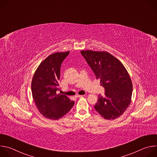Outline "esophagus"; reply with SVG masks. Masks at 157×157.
<instances>
[{
	"mask_svg": "<svg viewBox=\"0 0 157 157\" xmlns=\"http://www.w3.org/2000/svg\"><path fill=\"white\" fill-rule=\"evenodd\" d=\"M82 96H84V95H78V94H77V95L75 96L76 98H79V97H82Z\"/></svg>",
	"mask_w": 157,
	"mask_h": 157,
	"instance_id": "1",
	"label": "esophagus"
}]
</instances>
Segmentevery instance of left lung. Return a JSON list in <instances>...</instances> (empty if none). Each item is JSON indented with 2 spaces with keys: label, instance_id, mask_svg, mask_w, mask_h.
<instances>
[{
  "label": "left lung",
  "instance_id": "left-lung-1",
  "mask_svg": "<svg viewBox=\"0 0 157 157\" xmlns=\"http://www.w3.org/2000/svg\"><path fill=\"white\" fill-rule=\"evenodd\" d=\"M81 53L105 89L104 96H98L95 110L105 119L118 118L131 102L133 87L127 71L107 52L82 50Z\"/></svg>",
  "mask_w": 157,
  "mask_h": 157
}]
</instances>
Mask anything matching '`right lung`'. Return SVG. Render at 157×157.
I'll list each match as a JSON object with an SVG mask.
<instances>
[{
  "label": "right lung",
  "mask_w": 157,
  "mask_h": 157,
  "mask_svg": "<svg viewBox=\"0 0 157 157\" xmlns=\"http://www.w3.org/2000/svg\"><path fill=\"white\" fill-rule=\"evenodd\" d=\"M70 52L56 53L43 60L36 69L32 81V93L41 114L52 120H57L71 110L75 101L64 94H57L62 62Z\"/></svg>",
  "instance_id": "obj_1"
}]
</instances>
